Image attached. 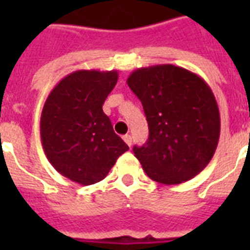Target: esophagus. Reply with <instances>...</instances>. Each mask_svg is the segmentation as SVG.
<instances>
[{
  "label": "esophagus",
  "instance_id": "34e87169",
  "mask_svg": "<svg viewBox=\"0 0 250 250\" xmlns=\"http://www.w3.org/2000/svg\"><path fill=\"white\" fill-rule=\"evenodd\" d=\"M123 140H125V143L128 145V146H131V144H132V137H131V135H125V136H123Z\"/></svg>",
  "mask_w": 250,
  "mask_h": 250
}]
</instances>
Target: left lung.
<instances>
[{
    "label": "left lung",
    "mask_w": 250,
    "mask_h": 250,
    "mask_svg": "<svg viewBox=\"0 0 250 250\" xmlns=\"http://www.w3.org/2000/svg\"><path fill=\"white\" fill-rule=\"evenodd\" d=\"M127 84L144 107L148 141L133 146L143 170L154 182L180 184L213 158L221 115L213 90L197 74L174 64L137 68Z\"/></svg>",
    "instance_id": "left-lung-1"
}]
</instances>
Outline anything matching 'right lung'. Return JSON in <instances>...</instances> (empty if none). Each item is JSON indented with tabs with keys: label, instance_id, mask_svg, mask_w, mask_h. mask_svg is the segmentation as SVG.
<instances>
[{
	"label": "right lung",
	"instance_id": "1",
	"mask_svg": "<svg viewBox=\"0 0 250 250\" xmlns=\"http://www.w3.org/2000/svg\"><path fill=\"white\" fill-rule=\"evenodd\" d=\"M117 82L115 70H78L53 88L42 107L45 156L61 175L82 186L102 180L128 150L102 110Z\"/></svg>",
	"mask_w": 250,
	"mask_h": 250
}]
</instances>
